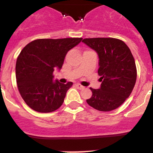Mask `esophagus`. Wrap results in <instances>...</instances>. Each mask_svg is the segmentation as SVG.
<instances>
[{
  "instance_id": "1",
  "label": "esophagus",
  "mask_w": 153,
  "mask_h": 153,
  "mask_svg": "<svg viewBox=\"0 0 153 153\" xmlns=\"http://www.w3.org/2000/svg\"><path fill=\"white\" fill-rule=\"evenodd\" d=\"M76 87H77L79 90H82V89H84V86H83L82 85L79 84V83H76Z\"/></svg>"
}]
</instances>
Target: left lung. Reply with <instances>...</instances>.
<instances>
[{
  "instance_id": "1",
  "label": "left lung",
  "mask_w": 153,
  "mask_h": 153,
  "mask_svg": "<svg viewBox=\"0 0 153 153\" xmlns=\"http://www.w3.org/2000/svg\"><path fill=\"white\" fill-rule=\"evenodd\" d=\"M82 42L97 52L102 81L99 89L90 88L93 95L86 102L100 111L117 109L129 97L136 83V63L130 50L115 38H86Z\"/></svg>"
}]
</instances>
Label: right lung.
Instances as JSON below:
<instances>
[{
    "label": "right lung",
    "mask_w": 153,
    "mask_h": 153,
    "mask_svg": "<svg viewBox=\"0 0 153 153\" xmlns=\"http://www.w3.org/2000/svg\"><path fill=\"white\" fill-rule=\"evenodd\" d=\"M83 38L39 39L30 42L20 53L16 63L17 87L24 102L39 113L60 108L73 85L53 80V73L60 70L67 52Z\"/></svg>",
    "instance_id": "right-lung-1"
}]
</instances>
